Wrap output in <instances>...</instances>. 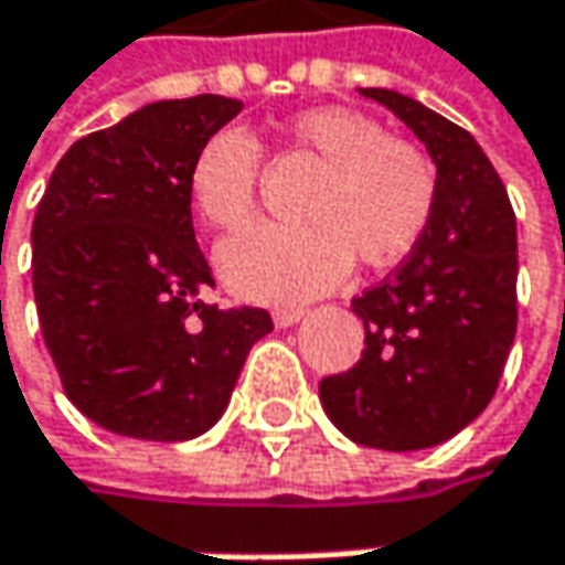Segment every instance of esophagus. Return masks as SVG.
Returning <instances> with one entry per match:
<instances>
[{
  "label": "esophagus",
  "instance_id": "1",
  "mask_svg": "<svg viewBox=\"0 0 565 565\" xmlns=\"http://www.w3.org/2000/svg\"><path fill=\"white\" fill-rule=\"evenodd\" d=\"M301 318H305L301 308H276V311H273V324L276 327H292L298 324Z\"/></svg>",
  "mask_w": 565,
  "mask_h": 565
}]
</instances>
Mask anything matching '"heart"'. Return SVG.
Returning <instances> with one entry per match:
<instances>
[{
	"label": "heart",
	"instance_id": "1",
	"mask_svg": "<svg viewBox=\"0 0 565 565\" xmlns=\"http://www.w3.org/2000/svg\"><path fill=\"white\" fill-rule=\"evenodd\" d=\"M286 136L324 164L301 225H257L218 247V273L250 301L296 305L333 289L355 257L387 267L407 257L436 210V168L416 146L391 139L379 120L350 107L301 110ZM260 146L250 132H212L190 164V196L200 215L238 232L257 215Z\"/></svg>",
	"mask_w": 565,
	"mask_h": 565
}]
</instances>
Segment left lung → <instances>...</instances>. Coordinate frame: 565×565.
<instances>
[{
  "mask_svg": "<svg viewBox=\"0 0 565 565\" xmlns=\"http://www.w3.org/2000/svg\"><path fill=\"white\" fill-rule=\"evenodd\" d=\"M384 104L436 164V210L409 257L353 298L365 350L321 381L330 423L355 445L419 451L470 426L493 401L515 340V212L477 139L426 104L359 88Z\"/></svg>",
  "mask_w": 565,
  "mask_h": 565,
  "instance_id": "8db88e82",
  "label": "left lung"
}]
</instances>
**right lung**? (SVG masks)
Listing matches in <instances>:
<instances>
[{"instance_id": "1", "label": "right lung", "mask_w": 565, "mask_h": 565, "mask_svg": "<svg viewBox=\"0 0 565 565\" xmlns=\"http://www.w3.org/2000/svg\"><path fill=\"white\" fill-rule=\"evenodd\" d=\"M241 100H156L78 139L34 215V301L66 397L114 436L184 441L218 423L264 308L203 301L190 164Z\"/></svg>"}]
</instances>
